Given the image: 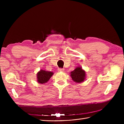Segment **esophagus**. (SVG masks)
<instances>
[{"label": "esophagus", "instance_id": "esophagus-1", "mask_svg": "<svg viewBox=\"0 0 124 124\" xmlns=\"http://www.w3.org/2000/svg\"><path fill=\"white\" fill-rule=\"evenodd\" d=\"M65 71V69H62V68H59L58 69V71H59V72H64Z\"/></svg>", "mask_w": 124, "mask_h": 124}]
</instances>
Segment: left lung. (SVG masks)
<instances>
[{
  "instance_id": "left-lung-1",
  "label": "left lung",
  "mask_w": 124,
  "mask_h": 124,
  "mask_svg": "<svg viewBox=\"0 0 124 124\" xmlns=\"http://www.w3.org/2000/svg\"><path fill=\"white\" fill-rule=\"evenodd\" d=\"M86 72L81 67H77L76 68L70 72V77L76 83H80L86 79Z\"/></svg>"
}]
</instances>
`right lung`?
Listing matches in <instances>:
<instances>
[{
  "mask_svg": "<svg viewBox=\"0 0 124 124\" xmlns=\"http://www.w3.org/2000/svg\"><path fill=\"white\" fill-rule=\"evenodd\" d=\"M54 74V73L51 71H46L41 69L37 74V81L40 84H45L47 83L50 79V78Z\"/></svg>",
  "mask_w": 124,
  "mask_h": 124,
  "instance_id": "add662e5",
  "label": "right lung"
}]
</instances>
